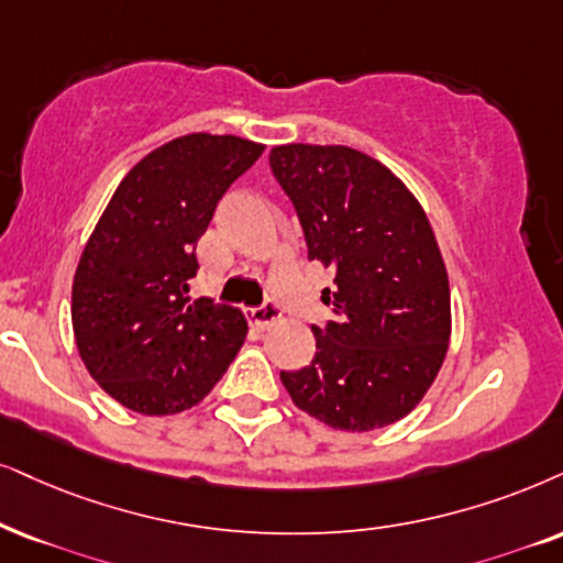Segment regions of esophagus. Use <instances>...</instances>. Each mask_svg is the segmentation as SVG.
Masks as SVG:
<instances>
[{
	"label": "esophagus",
	"instance_id": "obj_1",
	"mask_svg": "<svg viewBox=\"0 0 563 563\" xmlns=\"http://www.w3.org/2000/svg\"><path fill=\"white\" fill-rule=\"evenodd\" d=\"M277 319H280V306L275 301H265L262 306L249 309V322L257 327V330H267V327L277 322Z\"/></svg>",
	"mask_w": 563,
	"mask_h": 563
}]
</instances>
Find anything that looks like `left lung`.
Returning a JSON list of instances; mask_svg holds the SVG:
<instances>
[{
    "instance_id": "left-lung-1",
    "label": "left lung",
    "mask_w": 563,
    "mask_h": 563,
    "mask_svg": "<svg viewBox=\"0 0 563 563\" xmlns=\"http://www.w3.org/2000/svg\"><path fill=\"white\" fill-rule=\"evenodd\" d=\"M309 260L334 269L309 366L280 372L298 408L340 431L389 426L423 400L450 345V280L431 223L379 161L345 145H277Z\"/></svg>"
}]
</instances>
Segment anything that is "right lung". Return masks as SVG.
<instances>
[{
	"label": "right lung",
	"instance_id": "right-lung-1",
	"mask_svg": "<svg viewBox=\"0 0 563 563\" xmlns=\"http://www.w3.org/2000/svg\"><path fill=\"white\" fill-rule=\"evenodd\" d=\"M262 151L233 134L170 140L124 176L90 233L73 283L75 343L92 379L124 408H191L244 345L239 309L187 294L199 236Z\"/></svg>",
	"mask_w": 563,
	"mask_h": 563
}]
</instances>
